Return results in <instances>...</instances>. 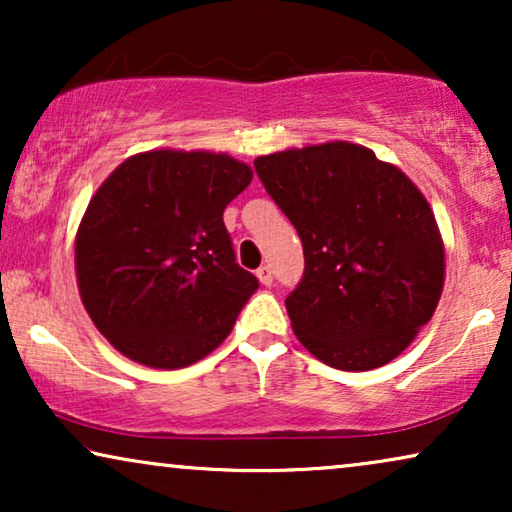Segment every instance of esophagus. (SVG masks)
I'll list each match as a JSON object with an SVG mask.
<instances>
[{"label":"esophagus","instance_id":"34e87169","mask_svg":"<svg viewBox=\"0 0 512 512\" xmlns=\"http://www.w3.org/2000/svg\"><path fill=\"white\" fill-rule=\"evenodd\" d=\"M256 277H258V282H261L263 286H272V268L270 265H261V268L256 270Z\"/></svg>","mask_w":512,"mask_h":512}]
</instances>
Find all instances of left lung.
I'll return each instance as SVG.
<instances>
[{
  "instance_id": "obj_1",
  "label": "left lung",
  "mask_w": 512,
  "mask_h": 512,
  "mask_svg": "<svg viewBox=\"0 0 512 512\" xmlns=\"http://www.w3.org/2000/svg\"><path fill=\"white\" fill-rule=\"evenodd\" d=\"M254 167L303 242L305 275L286 298L296 338L349 373L394 361L445 284V244L422 191L352 142L268 153Z\"/></svg>"
}]
</instances>
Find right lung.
<instances>
[{"label":"right lung","instance_id":"1","mask_svg":"<svg viewBox=\"0 0 512 512\" xmlns=\"http://www.w3.org/2000/svg\"><path fill=\"white\" fill-rule=\"evenodd\" d=\"M251 179L228 153L153 149L102 181L76 230V284L123 356L186 368L228 338L258 279L235 263L223 209Z\"/></svg>","mask_w":512,"mask_h":512}]
</instances>
